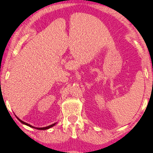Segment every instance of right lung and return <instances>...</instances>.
I'll return each mask as SVG.
<instances>
[{"label": "right lung", "mask_w": 153, "mask_h": 153, "mask_svg": "<svg viewBox=\"0 0 153 153\" xmlns=\"http://www.w3.org/2000/svg\"><path fill=\"white\" fill-rule=\"evenodd\" d=\"M15 117H16L17 118V120H18L19 122H20L22 124H25V125H27V126H29V127H31V128H36V129H38V130H47V129H48V128H51V127H53V126H54L55 124H56V123H55V124H51V125H50V126H45V127H41V128H39V127H35V126H31V125H30V124H27V123H26V122H23V121H22L20 119H19L18 117H17V116L15 115Z\"/></svg>", "instance_id": "right-lung-1"}]
</instances>
